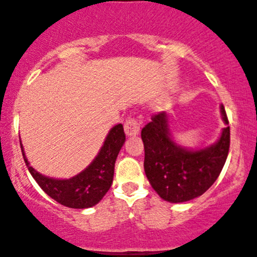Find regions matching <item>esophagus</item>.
Listing matches in <instances>:
<instances>
[{
  "mask_svg": "<svg viewBox=\"0 0 257 257\" xmlns=\"http://www.w3.org/2000/svg\"><path fill=\"white\" fill-rule=\"evenodd\" d=\"M124 132L128 137H135L140 132V124L135 118H128L124 123Z\"/></svg>",
  "mask_w": 257,
  "mask_h": 257,
  "instance_id": "obj_1",
  "label": "esophagus"
}]
</instances>
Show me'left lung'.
Masks as SVG:
<instances>
[{
  "label": "left lung",
  "mask_w": 257,
  "mask_h": 257,
  "mask_svg": "<svg viewBox=\"0 0 257 257\" xmlns=\"http://www.w3.org/2000/svg\"><path fill=\"white\" fill-rule=\"evenodd\" d=\"M221 116L228 124L225 107ZM141 131L145 149L144 169L153 190L170 203L187 202L202 196L219 178L229 150V126L222 129L219 140L200 150H188L173 140L169 116L166 112L152 116Z\"/></svg>",
  "instance_id": "left-lung-1"
}]
</instances>
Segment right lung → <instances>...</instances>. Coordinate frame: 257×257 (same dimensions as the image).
Here are the masks:
<instances>
[{"label": "right lung", "instance_id": "1", "mask_svg": "<svg viewBox=\"0 0 257 257\" xmlns=\"http://www.w3.org/2000/svg\"><path fill=\"white\" fill-rule=\"evenodd\" d=\"M124 141L123 125H114L108 132L104 145L94 161L83 172L70 179H53L36 172L28 162L22 141L20 147L29 172L44 192L67 208L85 209L98 204L110 190L113 180L114 163Z\"/></svg>", "mask_w": 257, "mask_h": 257}]
</instances>
